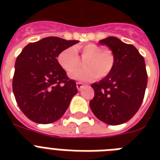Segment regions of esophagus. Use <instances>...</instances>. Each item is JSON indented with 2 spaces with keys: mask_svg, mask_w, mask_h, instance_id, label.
<instances>
[{
  "mask_svg": "<svg viewBox=\"0 0 160 160\" xmlns=\"http://www.w3.org/2000/svg\"><path fill=\"white\" fill-rule=\"evenodd\" d=\"M76 86H77L78 90H80L81 89H83V87H84V84L81 82H76Z\"/></svg>",
  "mask_w": 160,
  "mask_h": 160,
  "instance_id": "34e87169",
  "label": "esophagus"
}]
</instances>
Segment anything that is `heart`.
<instances>
[{
	"mask_svg": "<svg viewBox=\"0 0 160 160\" xmlns=\"http://www.w3.org/2000/svg\"><path fill=\"white\" fill-rule=\"evenodd\" d=\"M85 59L84 68L72 70L79 65V58L77 52ZM59 65L63 70L70 72V76L74 80L87 81L96 76L105 78L111 73L115 64V56L110 49H102V47L94 43H88L75 47H68L63 50L57 57Z\"/></svg>",
	"mask_w": 160,
	"mask_h": 160,
	"instance_id": "b5f03b06",
	"label": "heart"
}]
</instances>
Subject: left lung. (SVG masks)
Listing matches in <instances>:
<instances>
[{
  "label": "left lung",
  "instance_id": "obj_1",
  "mask_svg": "<svg viewBox=\"0 0 160 160\" xmlns=\"http://www.w3.org/2000/svg\"><path fill=\"white\" fill-rule=\"evenodd\" d=\"M115 56L111 73L91 87L95 96L90 107L95 116L108 124L116 125L129 121L139 110L148 82L144 57L133 45L109 36L100 41Z\"/></svg>",
  "mask_w": 160,
  "mask_h": 160
}]
</instances>
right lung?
Here are the masks:
<instances>
[{
    "mask_svg": "<svg viewBox=\"0 0 160 160\" xmlns=\"http://www.w3.org/2000/svg\"><path fill=\"white\" fill-rule=\"evenodd\" d=\"M79 41L49 36L28 44L17 56L12 80L19 108L28 119L38 124H50L60 119L78 92L59 65L57 57Z\"/></svg>",
    "mask_w": 160,
    "mask_h": 160,
    "instance_id": "1",
    "label": "right lung"
}]
</instances>
